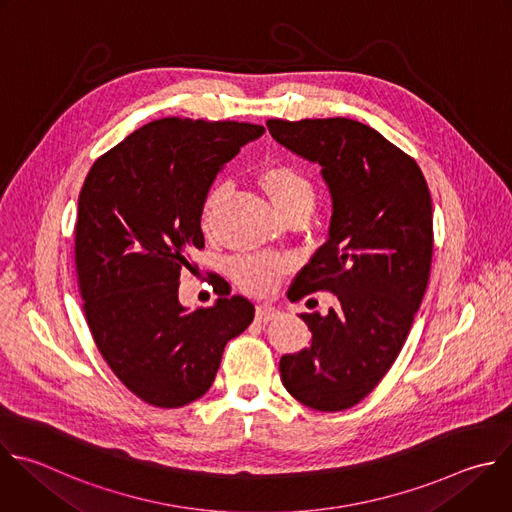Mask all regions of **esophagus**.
<instances>
[{
  "label": "esophagus",
  "instance_id": "obj_1",
  "mask_svg": "<svg viewBox=\"0 0 512 512\" xmlns=\"http://www.w3.org/2000/svg\"><path fill=\"white\" fill-rule=\"evenodd\" d=\"M279 315H281V311L273 303H259L257 309H255V319L261 321V323H267V321H271V319H275Z\"/></svg>",
  "mask_w": 512,
  "mask_h": 512
}]
</instances>
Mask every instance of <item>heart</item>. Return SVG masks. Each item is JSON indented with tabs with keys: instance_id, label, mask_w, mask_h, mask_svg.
I'll return each mask as SVG.
<instances>
[{
	"instance_id": "1",
	"label": "heart",
	"mask_w": 512,
	"mask_h": 512,
	"mask_svg": "<svg viewBox=\"0 0 512 512\" xmlns=\"http://www.w3.org/2000/svg\"><path fill=\"white\" fill-rule=\"evenodd\" d=\"M257 185L267 195L275 211L283 217L293 209L311 211L315 189L309 177L289 162H273L259 170ZM227 193L225 185H215L203 203V221L209 223L213 211L219 207ZM287 271V261L277 255H249L231 263V277L251 295L271 293Z\"/></svg>"
}]
</instances>
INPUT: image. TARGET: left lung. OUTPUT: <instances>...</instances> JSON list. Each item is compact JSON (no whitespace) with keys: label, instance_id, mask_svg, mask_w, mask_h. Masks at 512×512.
<instances>
[{"label":"left lung","instance_id":"1","mask_svg":"<svg viewBox=\"0 0 512 512\" xmlns=\"http://www.w3.org/2000/svg\"><path fill=\"white\" fill-rule=\"evenodd\" d=\"M271 136L321 166L331 195L327 241L293 281V301L331 291L327 315L301 313L311 346L279 362L303 406L339 412L386 376L410 333L432 265V199L420 166L350 118L267 120Z\"/></svg>","mask_w":512,"mask_h":512}]
</instances>
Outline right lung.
<instances>
[{"instance_id": "add662e5", "label": "right lung", "mask_w": 512, "mask_h": 512, "mask_svg": "<svg viewBox=\"0 0 512 512\" xmlns=\"http://www.w3.org/2000/svg\"><path fill=\"white\" fill-rule=\"evenodd\" d=\"M263 132L231 120H154L102 154L84 181L76 271L86 321L110 370L146 404L201 398L229 339L253 321L241 295L189 311L179 279L205 247L203 203L219 170Z\"/></svg>"}]
</instances>
